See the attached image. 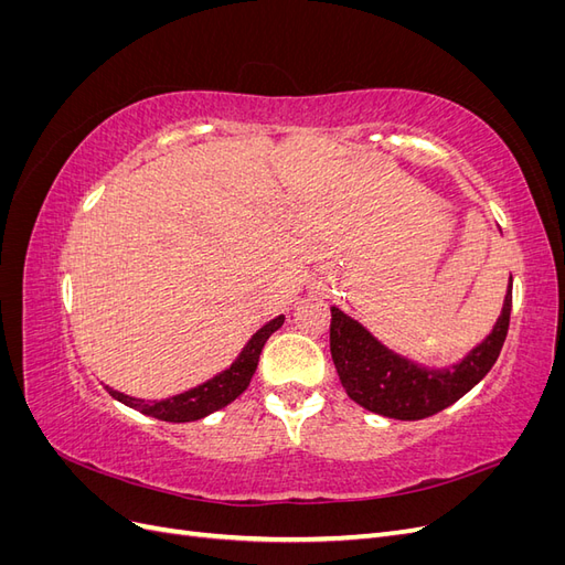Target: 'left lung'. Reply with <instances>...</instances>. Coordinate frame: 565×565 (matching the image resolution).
Masks as SVG:
<instances>
[{"label": "left lung", "mask_w": 565, "mask_h": 565, "mask_svg": "<svg viewBox=\"0 0 565 565\" xmlns=\"http://www.w3.org/2000/svg\"><path fill=\"white\" fill-rule=\"evenodd\" d=\"M511 278L492 332L457 365L431 370L386 349L361 322L332 306L330 351L349 398L391 419H424L465 396L498 361L509 330Z\"/></svg>", "instance_id": "8db88e82"}]
</instances>
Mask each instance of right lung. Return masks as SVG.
I'll return each instance as SVG.
<instances>
[{"label": "right lung", "mask_w": 565, "mask_h": 565, "mask_svg": "<svg viewBox=\"0 0 565 565\" xmlns=\"http://www.w3.org/2000/svg\"><path fill=\"white\" fill-rule=\"evenodd\" d=\"M282 322H285V316H278L270 322H266L262 330H256L252 334V339L247 341L245 349L241 351V355L235 358V363L228 370L218 372L216 377L207 380L191 391L179 393V396L164 398V401H143V398L127 396V393L115 391L110 386H106V388L113 398H117L119 403H125L134 409H139V413H143L148 417H156L162 422L202 419V417L216 413V409L226 407L228 403H233L249 386L252 374H254L256 365H259V355H262L266 339L276 332Z\"/></svg>", "instance_id": "right-lung-1"}]
</instances>
